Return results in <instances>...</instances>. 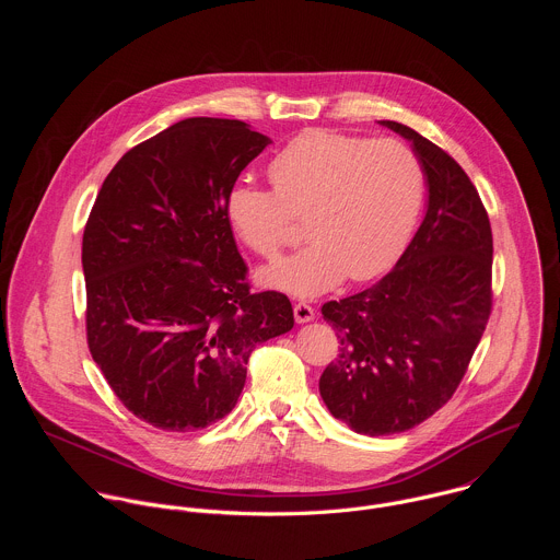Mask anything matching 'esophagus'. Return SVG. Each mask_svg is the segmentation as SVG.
Masks as SVG:
<instances>
[{
    "instance_id": "34e87169",
    "label": "esophagus",
    "mask_w": 560,
    "mask_h": 560,
    "mask_svg": "<svg viewBox=\"0 0 560 560\" xmlns=\"http://www.w3.org/2000/svg\"><path fill=\"white\" fill-rule=\"evenodd\" d=\"M294 322L296 324L314 322V307L307 303H294Z\"/></svg>"
}]
</instances>
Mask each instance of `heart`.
<instances>
[{"mask_svg": "<svg viewBox=\"0 0 560 560\" xmlns=\"http://www.w3.org/2000/svg\"><path fill=\"white\" fill-rule=\"evenodd\" d=\"M275 188L236 184L225 214L242 242L277 259L307 217L310 244L259 272L264 285L318 296L348 275L368 281L387 272L408 248L425 199V168L398 139L305 130L270 162Z\"/></svg>", "mask_w": 560, "mask_h": 560, "instance_id": "heart-1", "label": "heart"}]
</instances>
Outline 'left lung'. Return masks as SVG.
Returning a JSON list of instances; mask_svg holds the SVG:
<instances>
[{
    "label": "left lung",
    "instance_id": "obj_1",
    "mask_svg": "<svg viewBox=\"0 0 560 560\" xmlns=\"http://www.w3.org/2000/svg\"><path fill=\"white\" fill-rule=\"evenodd\" d=\"M425 168L428 208L401 259L322 312L341 339L318 392L359 434L406 432L456 392L492 310V228L474 184L436 143L398 121Z\"/></svg>",
    "mask_w": 560,
    "mask_h": 560
}]
</instances>
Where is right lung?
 <instances>
[{
	"label": "right lung",
	"instance_id": "right-lung-1",
	"mask_svg": "<svg viewBox=\"0 0 560 560\" xmlns=\"http://www.w3.org/2000/svg\"><path fill=\"white\" fill-rule=\"evenodd\" d=\"M268 143L238 119H184L128 150L91 210L89 348L119 401L159 430L232 412L250 352L294 326L285 294L250 292L225 214Z\"/></svg>",
	"mask_w": 560,
	"mask_h": 560
}]
</instances>
